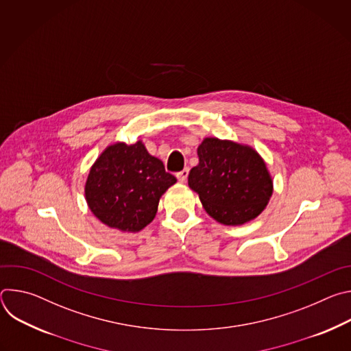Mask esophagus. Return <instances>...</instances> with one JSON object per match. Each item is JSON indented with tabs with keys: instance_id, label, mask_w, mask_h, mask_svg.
I'll return each instance as SVG.
<instances>
[{
	"instance_id": "1",
	"label": "esophagus",
	"mask_w": 351,
	"mask_h": 351,
	"mask_svg": "<svg viewBox=\"0 0 351 351\" xmlns=\"http://www.w3.org/2000/svg\"><path fill=\"white\" fill-rule=\"evenodd\" d=\"M187 176H189V169L186 168V169H183V171H180V172H178L176 173V178H178V180L180 182V183H183V182H186V179H187Z\"/></svg>"
}]
</instances>
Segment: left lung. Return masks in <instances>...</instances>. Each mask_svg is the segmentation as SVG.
<instances>
[{
	"label": "left lung",
	"mask_w": 351,
	"mask_h": 351,
	"mask_svg": "<svg viewBox=\"0 0 351 351\" xmlns=\"http://www.w3.org/2000/svg\"><path fill=\"white\" fill-rule=\"evenodd\" d=\"M197 154L198 164L191 168L187 182L211 218L237 226L265 210L274 193V180L253 147L206 137Z\"/></svg>",
	"instance_id": "1"
}]
</instances>
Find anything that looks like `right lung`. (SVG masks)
<instances>
[{"instance_id": "obj_1", "label": "right lung", "mask_w": 351, "mask_h": 351, "mask_svg": "<svg viewBox=\"0 0 351 351\" xmlns=\"http://www.w3.org/2000/svg\"><path fill=\"white\" fill-rule=\"evenodd\" d=\"M176 183L141 140L108 145L91 165L84 195L90 211L121 232H140L156 218L162 194Z\"/></svg>"}]
</instances>
